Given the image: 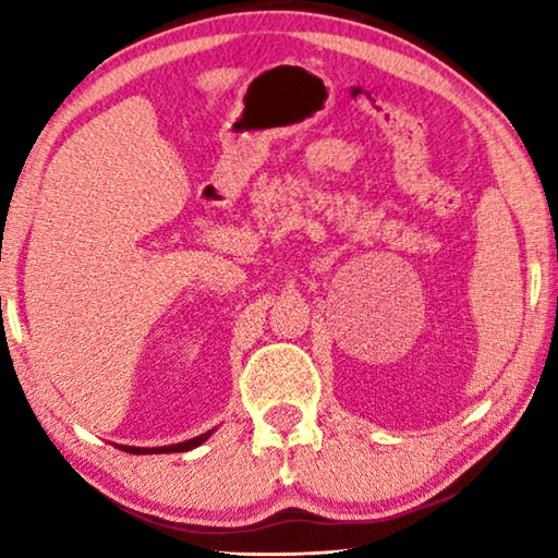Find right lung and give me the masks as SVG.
Returning a JSON list of instances; mask_svg holds the SVG:
<instances>
[{
    "mask_svg": "<svg viewBox=\"0 0 558 558\" xmlns=\"http://www.w3.org/2000/svg\"><path fill=\"white\" fill-rule=\"evenodd\" d=\"M211 436V430L209 433H202V436H196V438H192V440H184V442H174V446H165V448H122L125 452H132V456H149V452H184V450H192V448H196V446H202V442Z\"/></svg>",
    "mask_w": 558,
    "mask_h": 558,
    "instance_id": "right-lung-1",
    "label": "right lung"
}]
</instances>
